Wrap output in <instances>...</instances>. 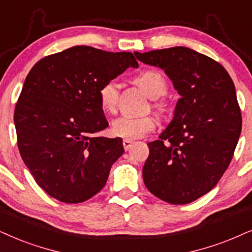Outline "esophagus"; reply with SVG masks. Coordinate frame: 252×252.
Here are the masks:
<instances>
[{"mask_svg":"<svg viewBox=\"0 0 252 252\" xmlns=\"http://www.w3.org/2000/svg\"><path fill=\"white\" fill-rule=\"evenodd\" d=\"M133 144V142L131 141V139H123V148L126 151H128V150L131 148Z\"/></svg>","mask_w":252,"mask_h":252,"instance_id":"1","label":"esophagus"}]
</instances>
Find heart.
Returning a JSON list of instances; mask_svg holds the SVG:
<instances>
[{
	"instance_id": "b5f03b06",
	"label": "heart",
	"mask_w": 252,
	"mask_h": 252,
	"mask_svg": "<svg viewBox=\"0 0 252 252\" xmlns=\"http://www.w3.org/2000/svg\"><path fill=\"white\" fill-rule=\"evenodd\" d=\"M136 82L152 100L161 97L167 91L166 80L160 73L155 69H148L141 73L137 76ZM98 96L103 110L107 113H114L116 110L120 96V86L117 81L108 80L104 82L98 92ZM156 107L160 111L165 110L164 102L156 103ZM156 126L157 121L154 116H121L113 122L111 132L126 139H137L152 131Z\"/></svg>"
}]
</instances>
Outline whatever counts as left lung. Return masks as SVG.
Masks as SVG:
<instances>
[{
    "mask_svg": "<svg viewBox=\"0 0 252 252\" xmlns=\"http://www.w3.org/2000/svg\"><path fill=\"white\" fill-rule=\"evenodd\" d=\"M135 56L164 69L180 95L160 139L148 144L143 180L163 201L189 203L214 189L234 156L242 129L235 85L221 63L189 47Z\"/></svg>",
    "mask_w": 252,
    "mask_h": 252,
    "instance_id": "8db88e82",
    "label": "left lung"
}]
</instances>
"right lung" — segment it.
I'll use <instances>...</instances> for the list:
<instances>
[{
    "mask_svg": "<svg viewBox=\"0 0 252 252\" xmlns=\"http://www.w3.org/2000/svg\"><path fill=\"white\" fill-rule=\"evenodd\" d=\"M138 67L130 52L73 46L40 59L15 108L17 144L36 183L55 199L79 203L100 192L123 155L122 138L100 137L108 126L101 86Z\"/></svg>",
    "mask_w": 252,
    "mask_h": 252,
    "instance_id": "right-lung-1",
    "label": "right lung"
}]
</instances>
